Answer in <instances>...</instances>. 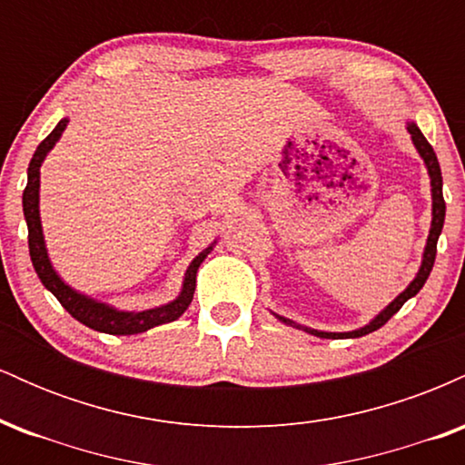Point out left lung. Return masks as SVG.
Listing matches in <instances>:
<instances>
[{
	"label": "left lung",
	"mask_w": 465,
	"mask_h": 465,
	"mask_svg": "<svg viewBox=\"0 0 465 465\" xmlns=\"http://www.w3.org/2000/svg\"><path fill=\"white\" fill-rule=\"evenodd\" d=\"M407 129L411 133V140H413L415 148H418L420 157L424 159L426 168H429L430 192H433V221H430V232H429V240H426V247H424V258H421V266H420L418 275H415V280L407 286V291L400 292L396 300L389 303L385 311H382L381 314H376V317H373L367 325H362V328H359V330H351V332H322V330L306 328V325H300V323L291 322V319H284V317H280V314H275V317L280 319V322L292 325V328H300V330H303V332H311L314 336H322V339H356V336H365V334L373 332V330L382 328V325H385L389 319H391L393 314H396L400 308L404 306V302L411 300V297L418 295L420 288L424 286L426 280H429L430 271H433V264H435L437 240H440L441 227H444V218H446L444 192H441V170H440V162H437V154L433 151V146H430V143L426 142V137L421 135V131L418 129V124L409 122Z\"/></svg>",
	"instance_id": "obj_1"
}]
</instances>
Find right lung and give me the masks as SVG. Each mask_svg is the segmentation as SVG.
<instances>
[{
	"label": "right lung",
	"mask_w": 465,
	"mask_h": 465,
	"mask_svg": "<svg viewBox=\"0 0 465 465\" xmlns=\"http://www.w3.org/2000/svg\"><path fill=\"white\" fill-rule=\"evenodd\" d=\"M67 122H69L67 117H63V120L56 124V129L52 131L50 135L39 143V146H36V151L32 154L30 165H28V185H25L24 190V216H25V223H28L30 260H32V266H35L36 275H39L41 284H44L47 291L61 302V306L65 308L76 322L84 323L87 328L98 330V332H104V334H140L154 328V325L174 322V319H179L181 314L188 311L192 297H194L196 271H199L201 262L207 258V253H210L214 244L207 247L205 251H201V253L192 260L188 271H185L183 288H181L177 300L165 303V306L151 308V311H142V312L115 311V308L95 302L92 297L80 295V292L74 291L72 286H67L65 282L58 277L54 266L50 262V258H47L44 229H41V216H39V174H41L39 168L41 163H44L45 154L52 151V146L58 142L61 133L65 131Z\"/></svg>",
	"instance_id": "right-lung-1"
}]
</instances>
